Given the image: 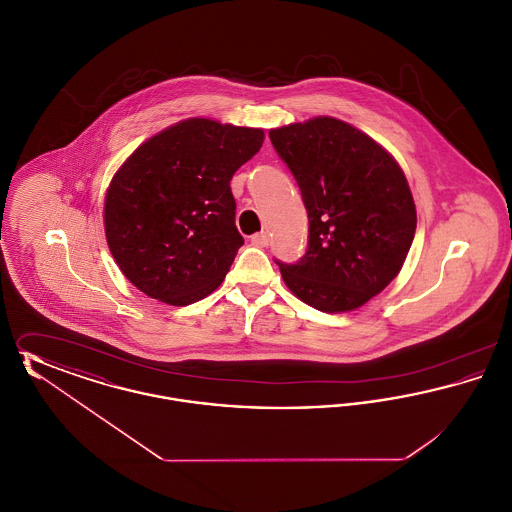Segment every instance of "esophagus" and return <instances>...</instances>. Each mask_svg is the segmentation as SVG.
Here are the masks:
<instances>
[{
	"mask_svg": "<svg viewBox=\"0 0 512 512\" xmlns=\"http://www.w3.org/2000/svg\"><path fill=\"white\" fill-rule=\"evenodd\" d=\"M251 244L255 245V247H267V234H265V232H261V234H253V236H251Z\"/></svg>",
	"mask_w": 512,
	"mask_h": 512,
	"instance_id": "34e87169",
	"label": "esophagus"
}]
</instances>
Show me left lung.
<instances>
[{"label":"left lung","instance_id":"obj_1","mask_svg":"<svg viewBox=\"0 0 512 512\" xmlns=\"http://www.w3.org/2000/svg\"><path fill=\"white\" fill-rule=\"evenodd\" d=\"M309 215V247L280 265L290 292L322 313L368 303L399 274L413 244L416 207L386 147L349 122L315 117L268 132Z\"/></svg>","mask_w":512,"mask_h":512}]
</instances>
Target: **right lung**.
<instances>
[{
    "instance_id": "add662e5",
    "label": "right lung",
    "mask_w": 512,
    "mask_h": 512,
    "mask_svg": "<svg viewBox=\"0 0 512 512\" xmlns=\"http://www.w3.org/2000/svg\"><path fill=\"white\" fill-rule=\"evenodd\" d=\"M263 142V128L192 117L122 163L103 224L117 267L140 292L184 307L219 288L244 245L230 180Z\"/></svg>"
}]
</instances>
